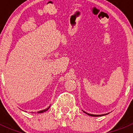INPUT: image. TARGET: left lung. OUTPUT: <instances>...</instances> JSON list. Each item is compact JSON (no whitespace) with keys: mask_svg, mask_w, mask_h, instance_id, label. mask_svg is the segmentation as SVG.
I'll list each match as a JSON object with an SVG mask.
<instances>
[{"mask_svg":"<svg viewBox=\"0 0 133 133\" xmlns=\"http://www.w3.org/2000/svg\"><path fill=\"white\" fill-rule=\"evenodd\" d=\"M84 112H85V114H87V115H89V116H104V115H108V113L107 114H104V115H92V114H89V113H88V112H85V111H84Z\"/></svg>","mask_w":133,"mask_h":133,"instance_id":"obj_1","label":"left lung"}]
</instances>
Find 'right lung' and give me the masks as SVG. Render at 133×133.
Segmentation results:
<instances>
[{
  "label": "right lung",
  "instance_id": "right-lung-1",
  "mask_svg": "<svg viewBox=\"0 0 133 133\" xmlns=\"http://www.w3.org/2000/svg\"><path fill=\"white\" fill-rule=\"evenodd\" d=\"M49 108H50V106H49V107H48V108L45 109H44V110H42V111H38V112H37V113H42V112H45V111H48V109H49Z\"/></svg>",
  "mask_w": 133,
  "mask_h": 133
}]
</instances>
